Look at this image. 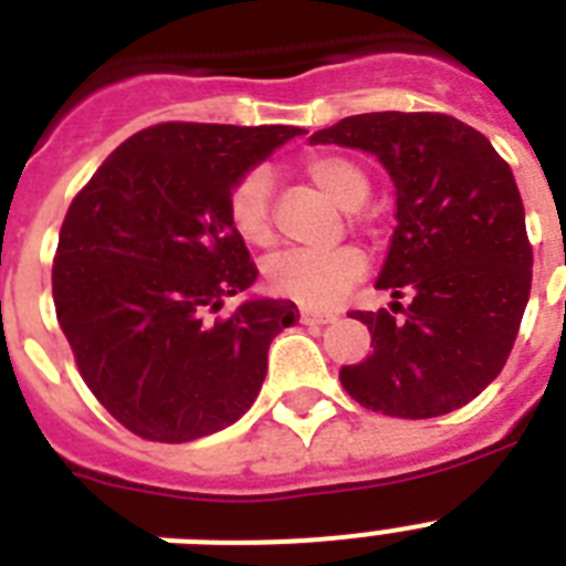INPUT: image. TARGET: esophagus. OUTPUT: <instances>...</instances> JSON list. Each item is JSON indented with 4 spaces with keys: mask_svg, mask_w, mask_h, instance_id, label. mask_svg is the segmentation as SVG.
I'll use <instances>...</instances> for the list:
<instances>
[{
    "mask_svg": "<svg viewBox=\"0 0 566 566\" xmlns=\"http://www.w3.org/2000/svg\"><path fill=\"white\" fill-rule=\"evenodd\" d=\"M300 319L305 323V326H326V323H332V314H319V311H308V308H302L300 311Z\"/></svg>",
    "mask_w": 566,
    "mask_h": 566,
    "instance_id": "1",
    "label": "esophagus"
}]
</instances>
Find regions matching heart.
I'll return each mask as SVG.
<instances>
[{
	"instance_id": "obj_1",
	"label": "heart",
	"mask_w": 566,
	"mask_h": 566,
	"mask_svg": "<svg viewBox=\"0 0 566 566\" xmlns=\"http://www.w3.org/2000/svg\"><path fill=\"white\" fill-rule=\"evenodd\" d=\"M302 170L323 193L346 211H353L370 193V179L361 164L344 155H308ZM231 229L249 247H270L273 229V185L264 170L247 172L229 196ZM367 275V258L358 247L332 252H279L264 264L270 293L300 302L305 308H332Z\"/></svg>"
}]
</instances>
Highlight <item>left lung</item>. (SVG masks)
Returning a JSON list of instances; mask_svg holds the SVG:
<instances>
[{
  "label": "left lung",
  "instance_id": "8db88e82",
  "mask_svg": "<svg viewBox=\"0 0 566 566\" xmlns=\"http://www.w3.org/2000/svg\"><path fill=\"white\" fill-rule=\"evenodd\" d=\"M376 155L396 188V229L378 273L402 321L355 311L373 355L344 367L355 402L402 420L440 417L482 394L509 361L532 291L526 211L491 140L447 114L378 111L311 135Z\"/></svg>",
  "mask_w": 566,
  "mask_h": 566
}]
</instances>
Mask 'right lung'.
I'll list each match as a JSON object with an SVG mask.
<instances>
[{
    "instance_id": "right-lung-1",
    "label": "right lung",
    "mask_w": 566,
    "mask_h": 566,
    "mask_svg": "<svg viewBox=\"0 0 566 566\" xmlns=\"http://www.w3.org/2000/svg\"><path fill=\"white\" fill-rule=\"evenodd\" d=\"M296 126L161 123L93 172L57 234L52 296L84 385L146 440L185 443L249 411L266 353L300 319L291 300H247L258 279L229 220L231 188Z\"/></svg>"
}]
</instances>
